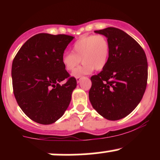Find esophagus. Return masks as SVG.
Masks as SVG:
<instances>
[{
	"label": "esophagus",
	"instance_id": "1",
	"mask_svg": "<svg viewBox=\"0 0 160 160\" xmlns=\"http://www.w3.org/2000/svg\"><path fill=\"white\" fill-rule=\"evenodd\" d=\"M80 80H81L80 77H78V78H77V82H80Z\"/></svg>",
	"mask_w": 160,
	"mask_h": 160
}]
</instances>
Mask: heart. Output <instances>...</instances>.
Wrapping results in <instances>:
<instances>
[{
    "mask_svg": "<svg viewBox=\"0 0 160 160\" xmlns=\"http://www.w3.org/2000/svg\"><path fill=\"white\" fill-rule=\"evenodd\" d=\"M72 53L65 52L62 56V62L68 71H72L75 78L90 74L95 69L102 71L107 65L110 55V44L105 36L102 34H86L75 41L71 47Z\"/></svg>",
    "mask_w": 160,
    "mask_h": 160,
    "instance_id": "heart-1",
    "label": "heart"
}]
</instances>
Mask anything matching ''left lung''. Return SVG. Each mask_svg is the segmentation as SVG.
<instances>
[{"mask_svg":"<svg viewBox=\"0 0 160 160\" xmlns=\"http://www.w3.org/2000/svg\"><path fill=\"white\" fill-rule=\"evenodd\" d=\"M108 38L110 55L105 68L91 78L89 98L100 115L118 120L140 103L148 82V61L138 43L123 31L109 27L95 31Z\"/></svg>","mask_w":160,"mask_h":160,"instance_id":"8db88e82","label":"left lung"}]
</instances>
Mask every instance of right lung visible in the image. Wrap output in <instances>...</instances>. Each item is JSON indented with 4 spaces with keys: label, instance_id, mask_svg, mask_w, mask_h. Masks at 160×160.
I'll list each match as a JSON object with an SVG mask.
<instances>
[{
    "label": "right lung",
    "instance_id": "1",
    "mask_svg": "<svg viewBox=\"0 0 160 160\" xmlns=\"http://www.w3.org/2000/svg\"><path fill=\"white\" fill-rule=\"evenodd\" d=\"M74 38L66 34H36L24 43L12 61L16 100L27 117L38 123H53L69 106L77 80L65 70L62 56ZM63 80L65 83L61 85Z\"/></svg>",
    "mask_w": 160,
    "mask_h": 160
}]
</instances>
